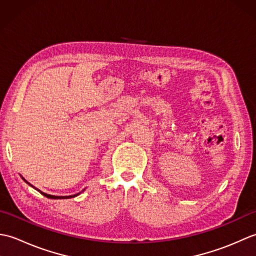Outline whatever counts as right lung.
Here are the masks:
<instances>
[{
  "instance_id": "1",
  "label": "right lung",
  "mask_w": 256,
  "mask_h": 256,
  "mask_svg": "<svg viewBox=\"0 0 256 256\" xmlns=\"http://www.w3.org/2000/svg\"><path fill=\"white\" fill-rule=\"evenodd\" d=\"M24 179V178H23ZM25 180V179H24ZM26 182V180H25ZM30 184V182H28ZM42 194L45 196V197H47V198H50V199H68V198H72V197H76V196H78L79 194H74V196H62V197H59V196H52V194H45V192H42Z\"/></svg>"
}]
</instances>
